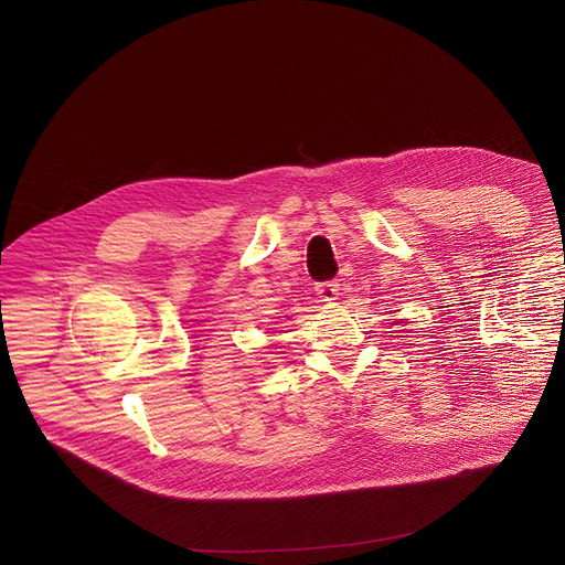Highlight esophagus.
<instances>
[{"mask_svg":"<svg viewBox=\"0 0 565 565\" xmlns=\"http://www.w3.org/2000/svg\"><path fill=\"white\" fill-rule=\"evenodd\" d=\"M316 292H318L320 302H334V300H339L341 286L337 281H322V284H316Z\"/></svg>","mask_w":565,"mask_h":565,"instance_id":"1","label":"esophagus"}]
</instances>
